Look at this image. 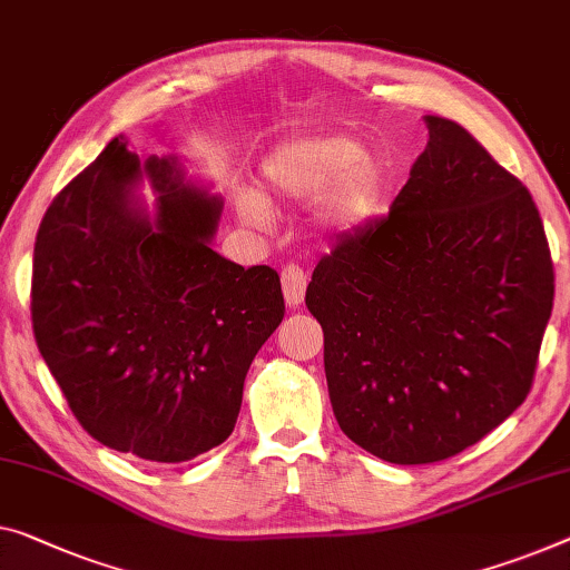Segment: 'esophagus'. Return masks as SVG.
<instances>
[{
	"mask_svg": "<svg viewBox=\"0 0 570 570\" xmlns=\"http://www.w3.org/2000/svg\"><path fill=\"white\" fill-rule=\"evenodd\" d=\"M307 271L299 263H286L282 268V286H284V299L288 307H299L304 302V292H307Z\"/></svg>",
	"mask_w": 570,
	"mask_h": 570,
	"instance_id": "esophagus-1",
	"label": "esophagus"
}]
</instances>
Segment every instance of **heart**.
I'll list each match as a JSON object with an SVG mask.
<instances>
[{
	"instance_id": "b5f03b06",
	"label": "heart",
	"mask_w": 570,
	"mask_h": 570,
	"mask_svg": "<svg viewBox=\"0 0 570 570\" xmlns=\"http://www.w3.org/2000/svg\"><path fill=\"white\" fill-rule=\"evenodd\" d=\"M266 178L284 199L309 202L327 194L322 219L337 233L368 225L386 186L384 166L363 158V146L347 135H312L284 142L268 158ZM248 215L263 223L268 217L266 204L253 199Z\"/></svg>"
}]
</instances>
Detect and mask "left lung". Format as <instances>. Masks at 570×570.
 I'll use <instances>...</instances> for the list:
<instances>
[{"instance_id": "obj_1", "label": "left lung", "mask_w": 570, "mask_h": 570, "mask_svg": "<svg viewBox=\"0 0 570 570\" xmlns=\"http://www.w3.org/2000/svg\"><path fill=\"white\" fill-rule=\"evenodd\" d=\"M386 217L314 268L340 430L381 461L438 463L499 428L530 394L556 276L530 191L453 120Z\"/></svg>"}]
</instances>
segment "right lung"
I'll return each instance as SVG.
<instances>
[{"instance_id": "add662e5", "label": "right lung", "mask_w": 570, "mask_h": 570, "mask_svg": "<svg viewBox=\"0 0 570 570\" xmlns=\"http://www.w3.org/2000/svg\"><path fill=\"white\" fill-rule=\"evenodd\" d=\"M146 173L156 220L134 197ZM223 199L178 160L115 138L42 217L32 333L73 417L101 445L184 463L230 438L243 384L284 320L278 274L212 250Z\"/></svg>"}]
</instances>
